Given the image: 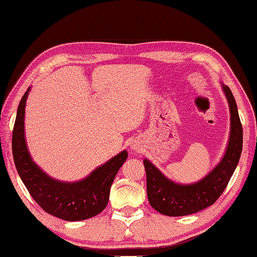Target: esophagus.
<instances>
[{
  "instance_id": "obj_1",
  "label": "esophagus",
  "mask_w": 257,
  "mask_h": 257,
  "mask_svg": "<svg viewBox=\"0 0 257 257\" xmlns=\"http://www.w3.org/2000/svg\"><path fill=\"white\" fill-rule=\"evenodd\" d=\"M132 149L135 150V151H139L140 148H139V145H135V144H134V145H132Z\"/></svg>"
}]
</instances>
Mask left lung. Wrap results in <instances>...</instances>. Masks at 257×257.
<instances>
[{
    "mask_svg": "<svg viewBox=\"0 0 257 257\" xmlns=\"http://www.w3.org/2000/svg\"><path fill=\"white\" fill-rule=\"evenodd\" d=\"M222 87L229 104L231 130L227 151L214 170L199 182L183 186L169 180L149 160L143 161L149 202L162 215L186 216L214 205L224 192L238 164L243 149V127L233 93L228 86Z\"/></svg>",
    "mask_w": 257,
    "mask_h": 257,
    "instance_id": "8db88e82",
    "label": "left lung"
}]
</instances>
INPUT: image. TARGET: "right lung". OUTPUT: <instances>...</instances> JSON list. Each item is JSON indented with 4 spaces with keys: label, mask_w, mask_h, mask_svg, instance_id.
Listing matches in <instances>:
<instances>
[{
    "label": "right lung",
    "mask_w": 257,
    "mask_h": 257,
    "mask_svg": "<svg viewBox=\"0 0 257 257\" xmlns=\"http://www.w3.org/2000/svg\"><path fill=\"white\" fill-rule=\"evenodd\" d=\"M24 93L18 107L12 133V153L17 170L29 193L43 210L68 221L91 218L105 209L116 173L127 159L123 151L78 182L53 180L32 161L24 140V107L29 94Z\"/></svg>",
    "instance_id": "obj_1"
}]
</instances>
